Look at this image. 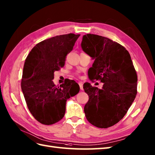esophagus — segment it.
Segmentation results:
<instances>
[{
    "mask_svg": "<svg viewBox=\"0 0 155 155\" xmlns=\"http://www.w3.org/2000/svg\"><path fill=\"white\" fill-rule=\"evenodd\" d=\"M78 84H79L81 90H83V83H78Z\"/></svg>",
    "mask_w": 155,
    "mask_h": 155,
    "instance_id": "34e87169",
    "label": "esophagus"
}]
</instances>
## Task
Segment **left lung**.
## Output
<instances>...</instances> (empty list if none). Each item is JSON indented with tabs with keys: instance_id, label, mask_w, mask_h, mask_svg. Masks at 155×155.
<instances>
[{
	"instance_id": "8db88e82",
	"label": "left lung",
	"mask_w": 155,
	"mask_h": 155,
	"mask_svg": "<svg viewBox=\"0 0 155 155\" xmlns=\"http://www.w3.org/2000/svg\"><path fill=\"white\" fill-rule=\"evenodd\" d=\"M83 50L94 59L89 68L91 81H101L103 88L84 83L89 97L84 107L87 120L98 128H107L127 114L137 93V74L129 52L123 46L102 36H83Z\"/></svg>"
}]
</instances>
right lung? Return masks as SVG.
Returning a JSON list of instances; mask_svg holds the SVG:
<instances>
[{"mask_svg": "<svg viewBox=\"0 0 155 155\" xmlns=\"http://www.w3.org/2000/svg\"><path fill=\"white\" fill-rule=\"evenodd\" d=\"M80 35L70 33L52 37L36 45L26 58L21 88L29 111L41 124L51 125L64 117L66 102L77 94L79 85L68 80L57 87L54 72L63 67Z\"/></svg>", "mask_w": 155, "mask_h": 155, "instance_id": "right-lung-1", "label": "right lung"}]
</instances>
